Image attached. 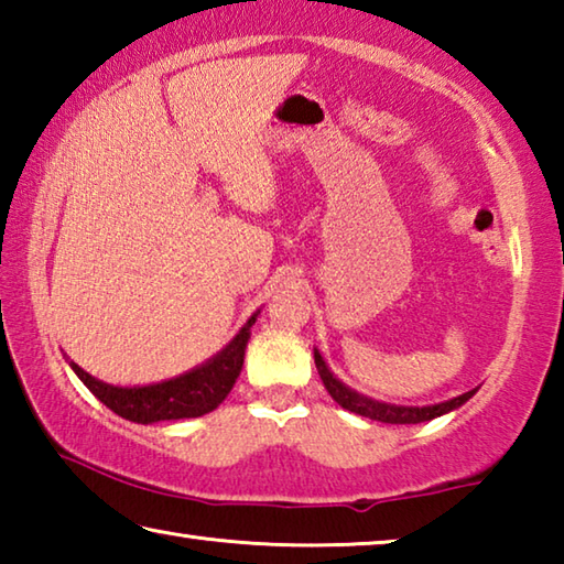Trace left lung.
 <instances>
[{
	"instance_id": "1",
	"label": "left lung",
	"mask_w": 564,
	"mask_h": 564,
	"mask_svg": "<svg viewBox=\"0 0 564 564\" xmlns=\"http://www.w3.org/2000/svg\"><path fill=\"white\" fill-rule=\"evenodd\" d=\"M313 358H316L318 376L323 380V386H326V390L330 393V398L336 400L340 408L350 410V413L370 417V420H378V423H390V425L425 423V420L441 417L445 413H451V410H457L460 405H465L467 400H470L477 393V388H473L463 395L443 400V403H435V405H395V403H386V400H376L370 395H362V393H358V390L348 388L346 383H343V380L333 376V370L328 368V362L323 360L318 348H313Z\"/></svg>"
}]
</instances>
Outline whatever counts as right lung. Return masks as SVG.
I'll list each match as a JSON object with an SVG mask.
<instances>
[{"label": "right lung", "instance_id": "right-lung-1", "mask_svg": "<svg viewBox=\"0 0 564 564\" xmlns=\"http://www.w3.org/2000/svg\"><path fill=\"white\" fill-rule=\"evenodd\" d=\"M261 311L248 318L241 330L226 343V346L208 358L202 366L186 370L176 378L161 380L149 386H111L89 376L87 370L69 360L76 378L97 395L113 413L131 420V423H161V420H184L202 417L212 413L231 393L236 378L241 376L243 356L251 328Z\"/></svg>", "mask_w": 564, "mask_h": 564}]
</instances>
